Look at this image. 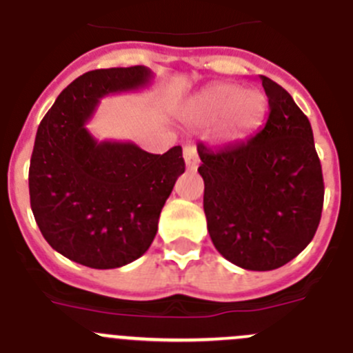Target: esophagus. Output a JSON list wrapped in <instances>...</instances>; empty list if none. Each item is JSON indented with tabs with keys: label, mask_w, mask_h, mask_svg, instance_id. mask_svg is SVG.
Returning a JSON list of instances; mask_svg holds the SVG:
<instances>
[{
	"label": "esophagus",
	"mask_w": 353,
	"mask_h": 353,
	"mask_svg": "<svg viewBox=\"0 0 353 353\" xmlns=\"http://www.w3.org/2000/svg\"><path fill=\"white\" fill-rule=\"evenodd\" d=\"M183 159H185L187 170L194 171L199 166L198 152H196V147H194V145H185V147H183Z\"/></svg>",
	"instance_id": "1"
}]
</instances>
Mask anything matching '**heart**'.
Returning <instances> with one entry per match:
<instances>
[{
    "label": "heart",
    "instance_id": "b5f03b06",
    "mask_svg": "<svg viewBox=\"0 0 353 353\" xmlns=\"http://www.w3.org/2000/svg\"><path fill=\"white\" fill-rule=\"evenodd\" d=\"M190 110L201 121H212L219 115V138L236 141L259 128L266 112V101L257 90H240L231 83H215L194 99Z\"/></svg>",
    "mask_w": 353,
    "mask_h": 353
}]
</instances>
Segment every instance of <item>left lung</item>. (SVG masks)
Listing matches in <instances>:
<instances>
[{"label":"left lung","instance_id":"obj_1","mask_svg":"<svg viewBox=\"0 0 353 353\" xmlns=\"http://www.w3.org/2000/svg\"><path fill=\"white\" fill-rule=\"evenodd\" d=\"M270 115L248 141L198 145L210 238L229 263L271 271L301 254L324 205L322 166L308 117L292 96L261 77Z\"/></svg>","mask_w":353,"mask_h":353}]
</instances>
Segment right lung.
<instances>
[{
  "mask_svg": "<svg viewBox=\"0 0 353 353\" xmlns=\"http://www.w3.org/2000/svg\"><path fill=\"white\" fill-rule=\"evenodd\" d=\"M150 80L145 66L87 71L38 125L29 164L34 221L54 250L82 266L112 270L141 257L185 171L182 147L148 154L132 141H98L85 128L99 99Z\"/></svg>",
  "mask_w": 353,
  "mask_h": 353,
  "instance_id": "1",
  "label": "right lung"
}]
</instances>
